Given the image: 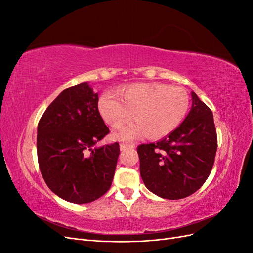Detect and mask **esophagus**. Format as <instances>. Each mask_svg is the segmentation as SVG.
Wrapping results in <instances>:
<instances>
[{
    "label": "esophagus",
    "mask_w": 253,
    "mask_h": 253,
    "mask_svg": "<svg viewBox=\"0 0 253 253\" xmlns=\"http://www.w3.org/2000/svg\"><path fill=\"white\" fill-rule=\"evenodd\" d=\"M135 144H126V143H120V150L125 151L126 149H134Z\"/></svg>",
    "instance_id": "1"
}]
</instances>
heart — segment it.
I'll return each mask as SVG.
<instances>
[{"instance_id":"obj_1","label":"heart","mask_w":253,"mask_h":253,"mask_svg":"<svg viewBox=\"0 0 253 253\" xmlns=\"http://www.w3.org/2000/svg\"><path fill=\"white\" fill-rule=\"evenodd\" d=\"M190 98L182 87L169 84L132 83L121 87L119 94L105 90L98 101V110L106 124L119 127L133 117L136 120L122 126L115 137L131 140L148 135L160 139L179 126L189 111Z\"/></svg>"}]
</instances>
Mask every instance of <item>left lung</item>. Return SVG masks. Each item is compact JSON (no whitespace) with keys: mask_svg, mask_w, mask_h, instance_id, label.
<instances>
[{"mask_svg":"<svg viewBox=\"0 0 253 253\" xmlns=\"http://www.w3.org/2000/svg\"><path fill=\"white\" fill-rule=\"evenodd\" d=\"M192 108L182 124L156 143L140 144V175L151 192L168 200L200 189L212 171L217 150L213 114L192 91Z\"/></svg>","mask_w":253,"mask_h":253,"instance_id":"obj_1","label":"left lung"}]
</instances>
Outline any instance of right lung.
I'll list each match as a JSON object with an SVG mask.
<instances>
[{
    "mask_svg": "<svg viewBox=\"0 0 253 253\" xmlns=\"http://www.w3.org/2000/svg\"><path fill=\"white\" fill-rule=\"evenodd\" d=\"M87 82L64 89L38 124V163L47 187L64 201L94 202L111 188L119 143L94 145L110 133Z\"/></svg>",
    "mask_w": 253,
    "mask_h": 253,
    "instance_id": "add662e5",
    "label": "right lung"
}]
</instances>
